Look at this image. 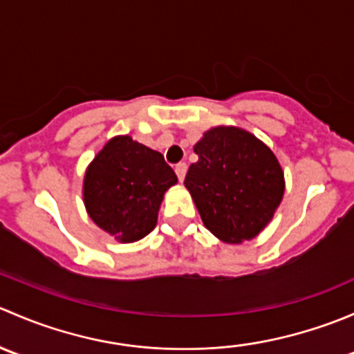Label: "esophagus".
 Listing matches in <instances>:
<instances>
[{
  "label": "esophagus",
  "instance_id": "34e87169",
  "mask_svg": "<svg viewBox=\"0 0 354 354\" xmlns=\"http://www.w3.org/2000/svg\"><path fill=\"white\" fill-rule=\"evenodd\" d=\"M187 164L185 162H180V164H176V167H174V171H176V174H178V180L180 181H183L185 180V174H187Z\"/></svg>",
  "mask_w": 354,
  "mask_h": 354
}]
</instances>
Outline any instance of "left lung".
<instances>
[{"label":"left lung","instance_id":"1","mask_svg":"<svg viewBox=\"0 0 354 354\" xmlns=\"http://www.w3.org/2000/svg\"><path fill=\"white\" fill-rule=\"evenodd\" d=\"M185 178L207 230L224 243L253 240L283 200L284 173L274 152L250 131L216 127L195 144Z\"/></svg>","mask_w":354,"mask_h":354}]
</instances>
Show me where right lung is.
I'll return each mask as SVG.
<instances>
[{
  "label": "right lung",
  "instance_id": "obj_1",
  "mask_svg": "<svg viewBox=\"0 0 354 354\" xmlns=\"http://www.w3.org/2000/svg\"><path fill=\"white\" fill-rule=\"evenodd\" d=\"M176 183L160 152L116 135L85 169L82 194L95 226L120 243H133L154 230L164 194Z\"/></svg>",
  "mask_w": 354,
  "mask_h": 354
}]
</instances>
